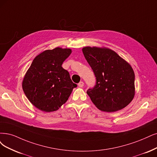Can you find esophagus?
<instances>
[{"mask_svg":"<svg viewBox=\"0 0 157 157\" xmlns=\"http://www.w3.org/2000/svg\"><path fill=\"white\" fill-rule=\"evenodd\" d=\"M84 85V83L83 82H80L79 83H78V86H79V87H83Z\"/></svg>","mask_w":157,"mask_h":157,"instance_id":"obj_1","label":"esophagus"}]
</instances>
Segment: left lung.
<instances>
[{
	"mask_svg": "<svg viewBox=\"0 0 157 157\" xmlns=\"http://www.w3.org/2000/svg\"><path fill=\"white\" fill-rule=\"evenodd\" d=\"M82 51L96 77L94 86L86 91L92 103L105 112L129 105L135 96V73L129 64L108 48L87 46Z\"/></svg>",
	"mask_w": 157,
	"mask_h": 157,
	"instance_id": "8db88e82",
	"label": "left lung"
}]
</instances>
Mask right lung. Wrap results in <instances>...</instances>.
Instances as JSON below:
<instances>
[{
	"label": "right lung",
	"instance_id": "obj_1",
	"mask_svg": "<svg viewBox=\"0 0 157 157\" xmlns=\"http://www.w3.org/2000/svg\"><path fill=\"white\" fill-rule=\"evenodd\" d=\"M71 49L56 48L34 58L22 82V89L33 105L44 112L54 111L68 99L74 88L69 72L61 66Z\"/></svg>",
	"mask_w": 157,
	"mask_h": 157
}]
</instances>
